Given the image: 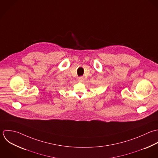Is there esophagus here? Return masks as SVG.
I'll return each instance as SVG.
<instances>
[{"label": "esophagus", "instance_id": "obj_1", "mask_svg": "<svg viewBox=\"0 0 158 158\" xmlns=\"http://www.w3.org/2000/svg\"><path fill=\"white\" fill-rule=\"evenodd\" d=\"M78 80H79V82H84V77H82V76H81V77H79V78H78Z\"/></svg>", "mask_w": 158, "mask_h": 158}]
</instances>
